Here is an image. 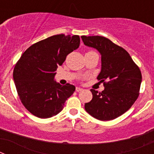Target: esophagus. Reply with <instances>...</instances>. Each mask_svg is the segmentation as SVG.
Here are the masks:
<instances>
[{"instance_id": "34e87169", "label": "esophagus", "mask_w": 154, "mask_h": 154, "mask_svg": "<svg viewBox=\"0 0 154 154\" xmlns=\"http://www.w3.org/2000/svg\"><path fill=\"white\" fill-rule=\"evenodd\" d=\"M75 90H76V92H81V91L82 90V88H80V87H76Z\"/></svg>"}]
</instances>
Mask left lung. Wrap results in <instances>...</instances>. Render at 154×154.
<instances>
[{
	"label": "left lung",
	"mask_w": 154,
	"mask_h": 154,
	"mask_svg": "<svg viewBox=\"0 0 154 154\" xmlns=\"http://www.w3.org/2000/svg\"><path fill=\"white\" fill-rule=\"evenodd\" d=\"M81 38L85 45L101 54V72L97 79L105 87L101 92L91 89L92 99L85 103V109L99 120H112L126 112L138 98L141 72L130 54L109 39L85 35Z\"/></svg>",
	"instance_id": "left-lung-1"
}]
</instances>
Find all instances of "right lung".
Here are the masks:
<instances>
[{
    "label": "right lung",
    "mask_w": 154,
    "mask_h": 154,
    "mask_svg": "<svg viewBox=\"0 0 154 154\" xmlns=\"http://www.w3.org/2000/svg\"><path fill=\"white\" fill-rule=\"evenodd\" d=\"M79 44V35H53L30 46L17 61L13 72L16 89L34 116L47 119L57 115L75 92L74 85H62L54 78L58 65Z\"/></svg>",
    "instance_id": "1"
}]
</instances>
